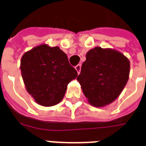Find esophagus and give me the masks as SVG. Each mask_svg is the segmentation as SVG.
Segmentation results:
<instances>
[{
	"label": "esophagus",
	"instance_id": "esophagus-1",
	"mask_svg": "<svg viewBox=\"0 0 146 146\" xmlns=\"http://www.w3.org/2000/svg\"><path fill=\"white\" fill-rule=\"evenodd\" d=\"M75 69H76V70L77 71V73H80V69H81V65H80V64L76 65V66H75Z\"/></svg>",
	"mask_w": 146,
	"mask_h": 146
}]
</instances>
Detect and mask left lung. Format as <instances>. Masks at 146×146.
<instances>
[{"mask_svg": "<svg viewBox=\"0 0 146 146\" xmlns=\"http://www.w3.org/2000/svg\"><path fill=\"white\" fill-rule=\"evenodd\" d=\"M130 73V62L119 51L100 47L86 54L77 80L90 104L102 107L110 104L122 92Z\"/></svg>", "mask_w": 146, "mask_h": 146, "instance_id": "1", "label": "left lung"}]
</instances>
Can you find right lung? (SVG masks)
Listing matches in <instances>:
<instances>
[{
  "label": "right lung",
  "mask_w": 146,
  "mask_h": 146,
  "mask_svg": "<svg viewBox=\"0 0 146 146\" xmlns=\"http://www.w3.org/2000/svg\"><path fill=\"white\" fill-rule=\"evenodd\" d=\"M21 73L28 93L43 106L59 103L68 84L77 76L66 53L58 47L36 46L21 58Z\"/></svg>",
  "instance_id": "add662e5"
}]
</instances>
